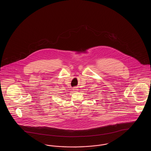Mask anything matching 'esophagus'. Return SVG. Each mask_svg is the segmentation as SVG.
I'll return each mask as SVG.
<instances>
[{"label":"esophagus","mask_w":151,"mask_h":151,"mask_svg":"<svg viewBox=\"0 0 151 151\" xmlns=\"http://www.w3.org/2000/svg\"><path fill=\"white\" fill-rule=\"evenodd\" d=\"M73 89V91H74L75 92H77V91H78V87H74Z\"/></svg>","instance_id":"obj_1"}]
</instances>
